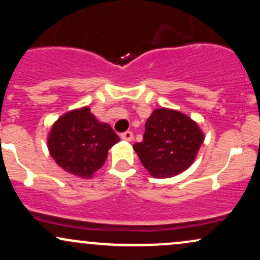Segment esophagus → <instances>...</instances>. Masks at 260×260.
<instances>
[{
    "label": "esophagus",
    "instance_id": "obj_1",
    "mask_svg": "<svg viewBox=\"0 0 260 260\" xmlns=\"http://www.w3.org/2000/svg\"><path fill=\"white\" fill-rule=\"evenodd\" d=\"M121 138L123 140H127V142H131L133 139V133L131 131H127V132H123L121 134Z\"/></svg>",
    "mask_w": 260,
    "mask_h": 260
}]
</instances>
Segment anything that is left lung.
<instances>
[{"mask_svg":"<svg viewBox=\"0 0 260 260\" xmlns=\"http://www.w3.org/2000/svg\"><path fill=\"white\" fill-rule=\"evenodd\" d=\"M204 136L198 124L183 113L156 109L145 122V133L133 145L143 166L155 178L172 177L194 161Z\"/></svg>","mask_w":260,"mask_h":260,"instance_id":"obj_1","label":"left lung"}]
</instances>
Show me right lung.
<instances>
[{"instance_id":"1","label":"right lung","mask_w":260,"mask_h":260,"mask_svg":"<svg viewBox=\"0 0 260 260\" xmlns=\"http://www.w3.org/2000/svg\"><path fill=\"white\" fill-rule=\"evenodd\" d=\"M120 140L107 123H100L88 107L67 112L52 126L49 150L66 171L89 178L105 164L107 151Z\"/></svg>"}]
</instances>
